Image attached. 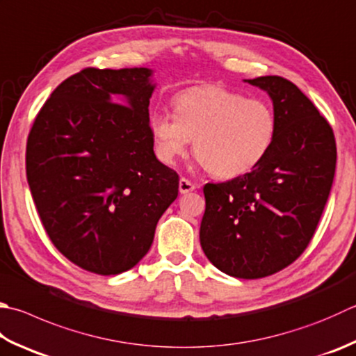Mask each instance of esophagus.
I'll use <instances>...</instances> for the list:
<instances>
[{"label": "esophagus", "mask_w": 356, "mask_h": 356, "mask_svg": "<svg viewBox=\"0 0 356 356\" xmlns=\"http://www.w3.org/2000/svg\"><path fill=\"white\" fill-rule=\"evenodd\" d=\"M178 187H179V193H189V192L197 189V186L193 184L192 181L186 179V178H181L179 179V186Z\"/></svg>", "instance_id": "esophagus-1"}]
</instances>
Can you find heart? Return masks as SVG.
I'll use <instances>...</instances> for the list:
<instances>
[{"label":"heart","mask_w":356,"mask_h":356,"mask_svg":"<svg viewBox=\"0 0 356 356\" xmlns=\"http://www.w3.org/2000/svg\"><path fill=\"white\" fill-rule=\"evenodd\" d=\"M173 106L175 113L158 110L149 116L156 155L167 164L193 139V153L207 172L236 178L259 165L276 138L277 119L270 104L223 86L181 91Z\"/></svg>","instance_id":"1"}]
</instances>
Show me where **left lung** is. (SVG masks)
Instances as JSON below:
<instances>
[{
	"instance_id": "8db88e82",
	"label": "left lung",
	"mask_w": 356,
	"mask_h": 356,
	"mask_svg": "<svg viewBox=\"0 0 356 356\" xmlns=\"http://www.w3.org/2000/svg\"><path fill=\"white\" fill-rule=\"evenodd\" d=\"M245 82L270 96L276 138L250 173L204 186L200 243L220 271L259 279L284 270L310 243L333 184L337 143L332 127L290 80Z\"/></svg>"
}]
</instances>
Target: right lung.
I'll list each match as a JSON object with an SVG mask.
<instances>
[{"instance_id":"right-lung-1","label":"right lung","mask_w":356,"mask_h":356,"mask_svg":"<svg viewBox=\"0 0 356 356\" xmlns=\"http://www.w3.org/2000/svg\"><path fill=\"white\" fill-rule=\"evenodd\" d=\"M149 68H88L52 91L26 147L33 203L54 246L86 271L111 276L149 252L178 197L149 130Z\"/></svg>"}]
</instances>
